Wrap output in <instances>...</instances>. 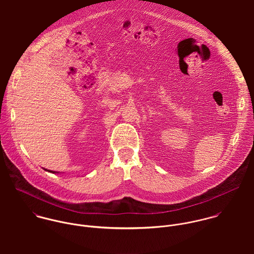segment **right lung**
Returning <instances> with one entry per match:
<instances>
[{"instance_id":"add662e5","label":"right lung","mask_w":254,"mask_h":254,"mask_svg":"<svg viewBox=\"0 0 254 254\" xmlns=\"http://www.w3.org/2000/svg\"><path fill=\"white\" fill-rule=\"evenodd\" d=\"M46 170V169H45ZM50 172H53V171H50ZM53 173H55V172H53Z\"/></svg>"}]
</instances>
